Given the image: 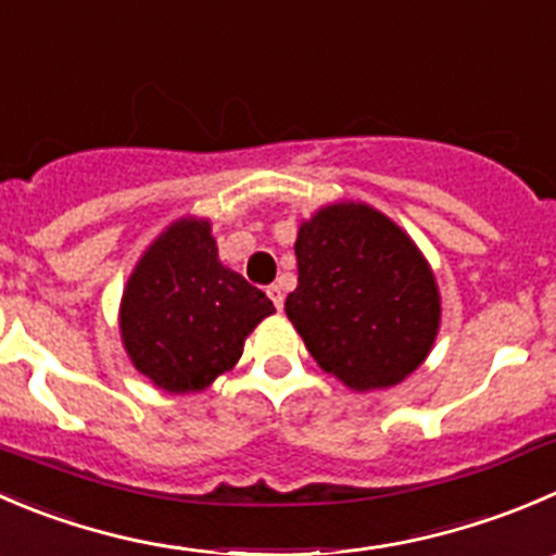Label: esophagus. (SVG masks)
Returning <instances> with one entry per match:
<instances>
[{"mask_svg":"<svg viewBox=\"0 0 556 556\" xmlns=\"http://www.w3.org/2000/svg\"><path fill=\"white\" fill-rule=\"evenodd\" d=\"M268 299L274 301V306H277L279 312H282V306H285V295H282V288H279V285H268Z\"/></svg>","mask_w":556,"mask_h":556,"instance_id":"34e87169","label":"esophagus"}]
</instances>
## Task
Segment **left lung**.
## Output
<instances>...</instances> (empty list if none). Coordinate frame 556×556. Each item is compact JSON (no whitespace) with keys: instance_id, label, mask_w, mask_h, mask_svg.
I'll list each match as a JSON object with an SVG mask.
<instances>
[{"instance_id":"obj_1","label":"left lung","mask_w":556,"mask_h":556,"mask_svg":"<svg viewBox=\"0 0 556 556\" xmlns=\"http://www.w3.org/2000/svg\"><path fill=\"white\" fill-rule=\"evenodd\" d=\"M290 323L323 371L350 391L391 388L432 353L443 301L407 230L369 203L317 208L295 236Z\"/></svg>"}]
</instances>
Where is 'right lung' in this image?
I'll use <instances>...</instances> for the list:
<instances>
[{"label": "right lung", "instance_id": "obj_1", "mask_svg": "<svg viewBox=\"0 0 556 556\" xmlns=\"http://www.w3.org/2000/svg\"><path fill=\"white\" fill-rule=\"evenodd\" d=\"M274 304L223 266L206 217L174 219L147 247L118 304L127 358L168 393H201L233 369Z\"/></svg>", "mask_w": 556, "mask_h": 556}]
</instances>
